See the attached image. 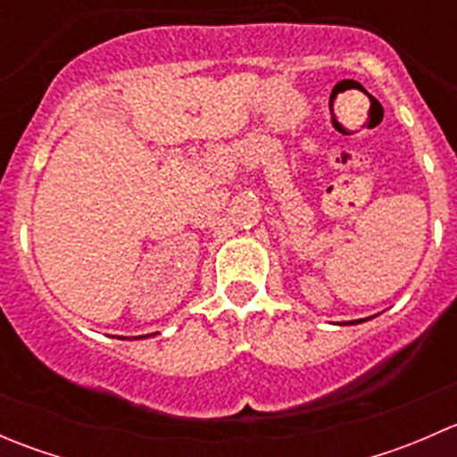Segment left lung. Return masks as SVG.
Returning <instances> with one entry per match:
<instances>
[{
	"instance_id": "left-lung-1",
	"label": "left lung",
	"mask_w": 457,
	"mask_h": 457,
	"mask_svg": "<svg viewBox=\"0 0 457 457\" xmlns=\"http://www.w3.org/2000/svg\"><path fill=\"white\" fill-rule=\"evenodd\" d=\"M356 322H365V320H349V325H356ZM347 325V322H345Z\"/></svg>"
}]
</instances>
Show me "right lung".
<instances>
[{"label":"right lung","mask_w":457,"mask_h":457,"mask_svg":"<svg viewBox=\"0 0 457 457\" xmlns=\"http://www.w3.org/2000/svg\"><path fill=\"white\" fill-rule=\"evenodd\" d=\"M147 336H152V334H145V336H139V338H147Z\"/></svg>","instance_id":"add662e5"}]
</instances>
